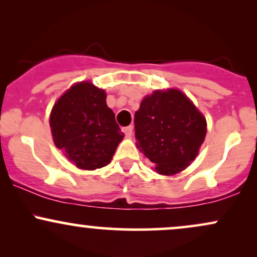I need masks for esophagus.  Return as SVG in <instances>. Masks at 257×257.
<instances>
[{"instance_id": "34e87169", "label": "esophagus", "mask_w": 257, "mask_h": 257, "mask_svg": "<svg viewBox=\"0 0 257 257\" xmlns=\"http://www.w3.org/2000/svg\"><path fill=\"white\" fill-rule=\"evenodd\" d=\"M122 132L124 133L125 137H131V135L133 134V126L132 125L124 126V128H122Z\"/></svg>"}]
</instances>
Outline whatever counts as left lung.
Segmentation results:
<instances>
[{"instance_id":"8db88e82","label":"left lung","mask_w":257,"mask_h":257,"mask_svg":"<svg viewBox=\"0 0 257 257\" xmlns=\"http://www.w3.org/2000/svg\"><path fill=\"white\" fill-rule=\"evenodd\" d=\"M137 146L162 175L185 169L198 155L206 134L204 116L182 91L156 90L135 112Z\"/></svg>"}]
</instances>
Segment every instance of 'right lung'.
I'll return each mask as SVG.
<instances>
[{
    "mask_svg": "<svg viewBox=\"0 0 257 257\" xmlns=\"http://www.w3.org/2000/svg\"><path fill=\"white\" fill-rule=\"evenodd\" d=\"M53 140L81 169L105 167L123 134L114 113L106 105V94L90 82L70 88L55 102L51 113Z\"/></svg>",
    "mask_w": 257,
    "mask_h": 257,
    "instance_id": "1",
    "label": "right lung"
}]
</instances>
